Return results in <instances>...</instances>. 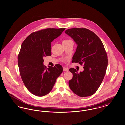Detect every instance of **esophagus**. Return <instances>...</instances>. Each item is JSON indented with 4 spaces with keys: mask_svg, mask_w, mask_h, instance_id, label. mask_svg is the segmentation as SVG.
Listing matches in <instances>:
<instances>
[{
    "mask_svg": "<svg viewBox=\"0 0 125 125\" xmlns=\"http://www.w3.org/2000/svg\"><path fill=\"white\" fill-rule=\"evenodd\" d=\"M63 71H66V72L68 71V68L66 67H63Z\"/></svg>",
    "mask_w": 125,
    "mask_h": 125,
    "instance_id": "1",
    "label": "esophagus"
}]
</instances>
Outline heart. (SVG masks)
Segmentation results:
<instances>
[{
  "label": "heart",
  "instance_id": "1",
  "mask_svg": "<svg viewBox=\"0 0 125 125\" xmlns=\"http://www.w3.org/2000/svg\"><path fill=\"white\" fill-rule=\"evenodd\" d=\"M72 41L71 40H69V39H67V40H65L63 41L62 43H68L69 42H71Z\"/></svg>",
  "mask_w": 125,
  "mask_h": 125
}]
</instances>
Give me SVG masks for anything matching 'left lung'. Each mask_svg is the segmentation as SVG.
Returning <instances> with one entry per match:
<instances>
[{"mask_svg":"<svg viewBox=\"0 0 125 125\" xmlns=\"http://www.w3.org/2000/svg\"><path fill=\"white\" fill-rule=\"evenodd\" d=\"M65 33L77 45L72 62L83 65L84 68L79 73L74 68L69 69L73 73L69 87L80 97L91 96L97 90L105 74L108 59L104 47L99 38L88 29L74 28Z\"/></svg>","mask_w":125,"mask_h":125,"instance_id":"obj_1","label":"left lung"}]
</instances>
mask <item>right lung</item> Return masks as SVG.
I'll return each instance as SVG.
<instances>
[{
    "label": "right lung",
    "mask_w": 125,
    "mask_h": 125,
    "mask_svg": "<svg viewBox=\"0 0 125 125\" xmlns=\"http://www.w3.org/2000/svg\"><path fill=\"white\" fill-rule=\"evenodd\" d=\"M65 30H42L30 34L23 42L18 57L20 73L26 87L36 96L49 94L63 71L60 64L47 68L43 58L51 55V42Z\"/></svg>",
    "instance_id": "obj_1"
}]
</instances>
